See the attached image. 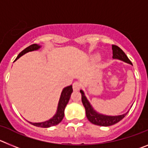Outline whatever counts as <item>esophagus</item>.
<instances>
[{"label":"esophagus","mask_w":148,"mask_h":148,"mask_svg":"<svg viewBox=\"0 0 148 148\" xmlns=\"http://www.w3.org/2000/svg\"><path fill=\"white\" fill-rule=\"evenodd\" d=\"M81 88V84L79 82H74L73 84V89L74 91H78Z\"/></svg>","instance_id":"esophagus-1"}]
</instances>
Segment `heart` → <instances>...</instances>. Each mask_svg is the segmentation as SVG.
Masks as SVG:
<instances>
[{"label":"heart","mask_w":148,"mask_h":148,"mask_svg":"<svg viewBox=\"0 0 148 148\" xmlns=\"http://www.w3.org/2000/svg\"><path fill=\"white\" fill-rule=\"evenodd\" d=\"M95 57H96V58H99V56H96Z\"/></svg>","instance_id":"heart-1"}]
</instances>
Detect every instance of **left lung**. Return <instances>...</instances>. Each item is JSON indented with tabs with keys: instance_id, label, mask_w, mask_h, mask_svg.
<instances>
[{
	"instance_id": "obj_1",
	"label": "left lung",
	"mask_w": 148,
	"mask_h": 148,
	"mask_svg": "<svg viewBox=\"0 0 148 148\" xmlns=\"http://www.w3.org/2000/svg\"><path fill=\"white\" fill-rule=\"evenodd\" d=\"M112 49H113V59H118L120 61H122L125 63L132 64L131 61L129 60L127 56L125 55V53L122 51V49H120L119 47L116 45H112ZM80 92L82 93V101L83 103V105L85 108L86 116L87 119L95 125L99 126L108 127L110 125H113L118 123L121 121L129 112V110L127 113L124 114L119 115V116H108V115H104L102 113H100L95 110L90 104L88 99L86 97L85 94L82 90H80Z\"/></svg>"
}]
</instances>
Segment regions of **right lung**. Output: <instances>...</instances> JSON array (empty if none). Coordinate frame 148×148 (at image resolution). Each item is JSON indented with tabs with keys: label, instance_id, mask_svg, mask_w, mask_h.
Wrapping results in <instances>:
<instances>
[{
	"label": "right lung",
	"instance_id": "add662e5",
	"mask_svg": "<svg viewBox=\"0 0 148 148\" xmlns=\"http://www.w3.org/2000/svg\"><path fill=\"white\" fill-rule=\"evenodd\" d=\"M41 47V46L38 45V44H32V45L29 46L28 47L23 49L22 52L19 53L18 57L16 58L15 61L18 60V58L21 57L26 53H29V52H32V51L38 50ZM72 92H73V86L70 85L67 87H64L63 89L62 92L61 93V96H60L59 101H58V108H57V110L54 116L49 120H47L45 121H42V122H29L30 124H32V125L36 127H49L55 126V125H58L61 121H62L64 116V110L66 108V104L69 102V100L70 99V95H71Z\"/></svg>",
	"mask_w": 148,
	"mask_h": 148
}]
</instances>
